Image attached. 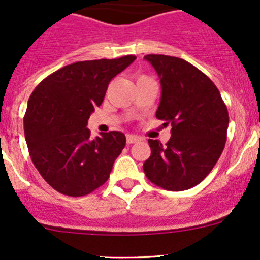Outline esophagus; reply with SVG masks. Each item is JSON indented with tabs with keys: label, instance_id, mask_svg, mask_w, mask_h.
Returning a JSON list of instances; mask_svg holds the SVG:
<instances>
[{
	"label": "esophagus",
	"instance_id": "obj_1",
	"mask_svg": "<svg viewBox=\"0 0 260 260\" xmlns=\"http://www.w3.org/2000/svg\"><path fill=\"white\" fill-rule=\"evenodd\" d=\"M142 141V138L138 137V136H133V135H127V143L128 145H132V143H137Z\"/></svg>",
	"mask_w": 260,
	"mask_h": 260
}]
</instances>
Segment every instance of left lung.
<instances>
[{
    "label": "left lung",
    "mask_w": 260,
    "mask_h": 260,
    "mask_svg": "<svg viewBox=\"0 0 260 260\" xmlns=\"http://www.w3.org/2000/svg\"><path fill=\"white\" fill-rule=\"evenodd\" d=\"M161 81L156 112L171 124L166 145L148 140L151 156L143 164L147 179L170 191L193 187L205 179L226 142L228 108L210 78L186 60L167 55H146Z\"/></svg>",
    "instance_id": "1"
}]
</instances>
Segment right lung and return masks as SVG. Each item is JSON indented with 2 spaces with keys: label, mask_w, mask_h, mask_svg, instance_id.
Returning <instances> with one entry per match:
<instances>
[{
  "label": "right lung",
  "mask_w": 260,
  "mask_h": 260,
  "mask_svg": "<svg viewBox=\"0 0 260 260\" xmlns=\"http://www.w3.org/2000/svg\"><path fill=\"white\" fill-rule=\"evenodd\" d=\"M135 60L127 55L67 65L45 78L28 98L23 117L28 152L57 192L84 196L108 180L125 136L112 131L90 140L86 125L111 80Z\"/></svg>",
  "instance_id": "right-lung-1"
}]
</instances>
